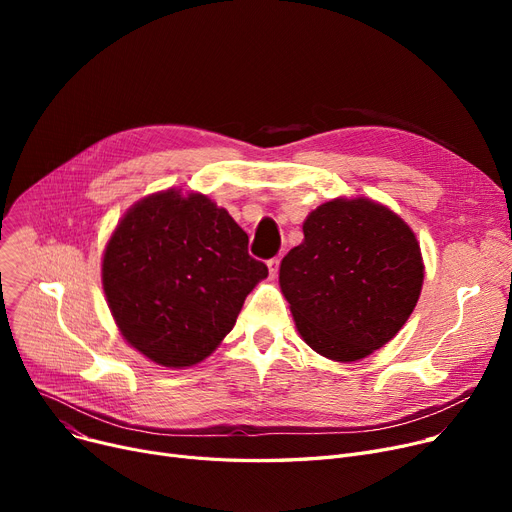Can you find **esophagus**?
<instances>
[{"label": "esophagus", "instance_id": "obj_1", "mask_svg": "<svg viewBox=\"0 0 512 512\" xmlns=\"http://www.w3.org/2000/svg\"><path fill=\"white\" fill-rule=\"evenodd\" d=\"M267 270H270V276H272V278H276L278 272H280V259L274 257V259L267 261Z\"/></svg>", "mask_w": 512, "mask_h": 512}]
</instances>
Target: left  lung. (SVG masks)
Returning a JSON list of instances; mask_svg holds the SVG:
<instances>
[{
  "label": "left lung",
  "mask_w": 512,
  "mask_h": 512,
  "mask_svg": "<svg viewBox=\"0 0 512 512\" xmlns=\"http://www.w3.org/2000/svg\"><path fill=\"white\" fill-rule=\"evenodd\" d=\"M305 240L280 263V288L301 338L332 361H359L390 342L423 286L413 230L365 197L319 205Z\"/></svg>",
  "instance_id": "obj_1"
}]
</instances>
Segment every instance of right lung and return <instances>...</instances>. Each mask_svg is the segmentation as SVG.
Wrapping results in <instances>:
<instances>
[{"instance_id": "add662e5", "label": "right lung", "mask_w": 512, "mask_h": 512, "mask_svg": "<svg viewBox=\"0 0 512 512\" xmlns=\"http://www.w3.org/2000/svg\"><path fill=\"white\" fill-rule=\"evenodd\" d=\"M249 236L201 193L168 188L134 203L107 240L101 280L124 340L164 367L207 359L267 278Z\"/></svg>"}]
</instances>
